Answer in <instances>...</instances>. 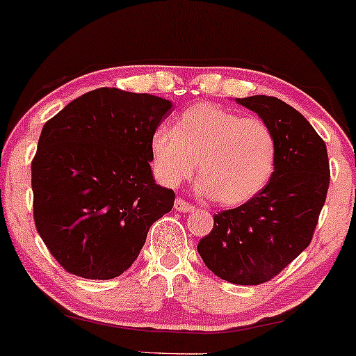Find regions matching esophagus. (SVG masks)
Masks as SVG:
<instances>
[{"instance_id": "34e87169", "label": "esophagus", "mask_w": 356, "mask_h": 356, "mask_svg": "<svg viewBox=\"0 0 356 356\" xmlns=\"http://www.w3.org/2000/svg\"><path fill=\"white\" fill-rule=\"evenodd\" d=\"M175 209L179 213H191L193 209H195V206L188 203V201L181 200V198H177L175 200Z\"/></svg>"}]
</instances>
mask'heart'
I'll return each instance as SVG.
<instances>
[{
  "instance_id": "1",
  "label": "heart",
  "mask_w": 356,
  "mask_h": 356,
  "mask_svg": "<svg viewBox=\"0 0 356 356\" xmlns=\"http://www.w3.org/2000/svg\"><path fill=\"white\" fill-rule=\"evenodd\" d=\"M152 165L165 186L177 188L197 168L196 190L219 204L238 206L270 181L277 161L275 135L264 120L213 104L179 113L177 125H160L150 138Z\"/></svg>"
}]
</instances>
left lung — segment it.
Here are the masks:
<instances>
[{"label": "left lung", "instance_id": "8db88e82", "mask_svg": "<svg viewBox=\"0 0 356 356\" xmlns=\"http://www.w3.org/2000/svg\"><path fill=\"white\" fill-rule=\"evenodd\" d=\"M236 102L256 112L274 131L277 161L257 196L214 216L213 231L200 241L198 252L222 280L259 285L310 244L325 204L330 168L325 142L291 105L269 95Z\"/></svg>", "mask_w": 356, "mask_h": 356}]
</instances>
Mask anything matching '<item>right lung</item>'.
I'll return each mask as SVG.
<instances>
[{"label":"right lung","mask_w":356,"mask_h":356,"mask_svg":"<svg viewBox=\"0 0 356 356\" xmlns=\"http://www.w3.org/2000/svg\"><path fill=\"white\" fill-rule=\"evenodd\" d=\"M171 107L156 95L102 87L42 127L31 165L34 222L67 272L117 277L171 211L175 193L156 185L150 166L152 134Z\"/></svg>","instance_id":"add662e5"}]
</instances>
